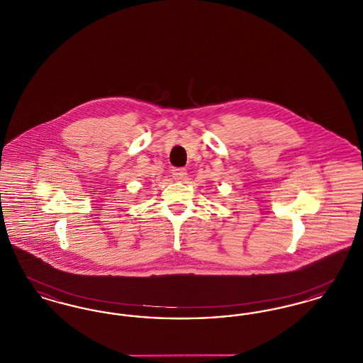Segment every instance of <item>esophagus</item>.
<instances>
[{"label": "esophagus", "instance_id": "1", "mask_svg": "<svg viewBox=\"0 0 363 363\" xmlns=\"http://www.w3.org/2000/svg\"><path fill=\"white\" fill-rule=\"evenodd\" d=\"M186 170L185 169H175L173 170V177L174 179H177V181H184L185 178H186Z\"/></svg>", "mask_w": 363, "mask_h": 363}]
</instances>
